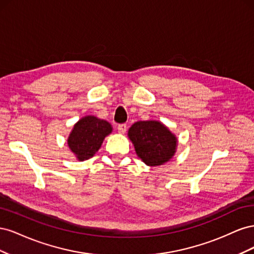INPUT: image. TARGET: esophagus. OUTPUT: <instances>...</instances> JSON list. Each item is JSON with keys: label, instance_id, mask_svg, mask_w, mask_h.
<instances>
[{"label": "esophagus", "instance_id": "34e87169", "mask_svg": "<svg viewBox=\"0 0 254 254\" xmlns=\"http://www.w3.org/2000/svg\"><path fill=\"white\" fill-rule=\"evenodd\" d=\"M118 130H119V132L120 133H125L126 132V130H127V125L126 124H120V125H118Z\"/></svg>", "mask_w": 254, "mask_h": 254}]
</instances>
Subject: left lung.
Here are the masks:
<instances>
[{
    "label": "left lung",
    "mask_w": 254,
    "mask_h": 254,
    "mask_svg": "<svg viewBox=\"0 0 254 254\" xmlns=\"http://www.w3.org/2000/svg\"><path fill=\"white\" fill-rule=\"evenodd\" d=\"M128 136L137 157L148 166L170 161L176 152L177 137L158 121H140L129 128Z\"/></svg>",
    "instance_id": "8db88e82"
}]
</instances>
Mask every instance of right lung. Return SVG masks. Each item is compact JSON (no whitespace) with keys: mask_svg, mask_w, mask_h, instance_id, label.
Wrapping results in <instances>:
<instances>
[{"mask_svg":"<svg viewBox=\"0 0 254 254\" xmlns=\"http://www.w3.org/2000/svg\"><path fill=\"white\" fill-rule=\"evenodd\" d=\"M111 131L112 127L108 122L87 115L74 125L67 137V145L79 161L88 160L101 148L104 139Z\"/></svg>","mask_w":254,"mask_h":254,"instance_id":"obj_1","label":"right lung"}]
</instances>
